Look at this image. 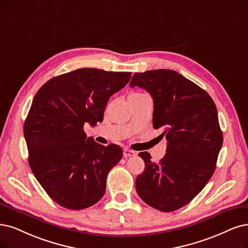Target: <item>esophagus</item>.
Here are the masks:
<instances>
[{"mask_svg": "<svg viewBox=\"0 0 248 248\" xmlns=\"http://www.w3.org/2000/svg\"><path fill=\"white\" fill-rule=\"evenodd\" d=\"M136 155V152L135 151H133V150H130V149H124V156L125 157V158H127V157H132V156H135Z\"/></svg>", "mask_w": 248, "mask_h": 248, "instance_id": "obj_1", "label": "esophagus"}]
</instances>
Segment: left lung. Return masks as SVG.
Listing matches in <instances>:
<instances>
[{"mask_svg": "<svg viewBox=\"0 0 248 248\" xmlns=\"http://www.w3.org/2000/svg\"><path fill=\"white\" fill-rule=\"evenodd\" d=\"M140 87L153 99V127L168 141L159 162L140 152L144 171L136 179L140 198L169 213L193 199L216 170L223 133L214 100L193 81L170 69L137 72L130 87Z\"/></svg>", "mask_w": 248, "mask_h": 248, "instance_id": "left-lung-1", "label": "left lung"}]
</instances>
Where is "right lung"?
I'll list each match as a JSON object with an SVG mask.
<instances>
[{
    "mask_svg": "<svg viewBox=\"0 0 248 248\" xmlns=\"http://www.w3.org/2000/svg\"><path fill=\"white\" fill-rule=\"evenodd\" d=\"M131 77V72L80 68L51 78L36 92L23 126L29 163L59 205L78 210L103 197L108 172L122 159L123 149L87 138L84 125L103 121L110 96Z\"/></svg>",
    "mask_w": 248,
    "mask_h": 248,
    "instance_id": "obj_1",
    "label": "right lung"
}]
</instances>
